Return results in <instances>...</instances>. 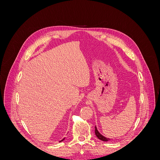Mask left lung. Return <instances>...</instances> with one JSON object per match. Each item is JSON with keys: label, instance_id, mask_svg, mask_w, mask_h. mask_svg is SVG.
<instances>
[{"label": "left lung", "instance_id": "1", "mask_svg": "<svg viewBox=\"0 0 160 160\" xmlns=\"http://www.w3.org/2000/svg\"><path fill=\"white\" fill-rule=\"evenodd\" d=\"M95 135H96V136L98 137V138L99 139L101 140V141L108 142V141H109V140H110L109 138H105V137L103 136V135H101V134L98 132V129H97V127H96V126H95Z\"/></svg>", "mask_w": 160, "mask_h": 160}]
</instances>
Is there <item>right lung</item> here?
<instances>
[{
  "label": "right lung",
  "mask_w": 160,
  "mask_h": 160,
  "mask_svg": "<svg viewBox=\"0 0 160 160\" xmlns=\"http://www.w3.org/2000/svg\"><path fill=\"white\" fill-rule=\"evenodd\" d=\"M65 139V138H64L63 139H61V141H59V142H62V141H63V140H64Z\"/></svg>",
  "instance_id": "add662e5"
}]
</instances>
